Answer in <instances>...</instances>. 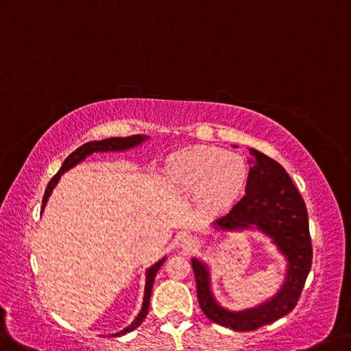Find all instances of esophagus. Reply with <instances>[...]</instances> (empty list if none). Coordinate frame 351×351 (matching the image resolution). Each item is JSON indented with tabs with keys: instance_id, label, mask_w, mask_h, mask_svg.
Instances as JSON below:
<instances>
[{
	"instance_id": "1",
	"label": "esophagus",
	"mask_w": 351,
	"mask_h": 351,
	"mask_svg": "<svg viewBox=\"0 0 351 351\" xmlns=\"http://www.w3.org/2000/svg\"><path fill=\"white\" fill-rule=\"evenodd\" d=\"M181 245H182V248H186V250H192V248H195L198 245V241L192 236H184V237H182Z\"/></svg>"
}]
</instances>
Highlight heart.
Returning a JSON list of instances; mask_svg holds the SVG:
<instances>
[{
    "label": "heart",
    "instance_id": "b5f03b06",
    "mask_svg": "<svg viewBox=\"0 0 351 351\" xmlns=\"http://www.w3.org/2000/svg\"><path fill=\"white\" fill-rule=\"evenodd\" d=\"M169 182L181 193L198 192L204 209L219 210L230 204L247 180V164L242 156L225 153L214 147L182 149L167 167Z\"/></svg>",
    "mask_w": 351,
    "mask_h": 351
}]
</instances>
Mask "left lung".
<instances>
[{
    "label": "left lung",
    "mask_w": 351,
    "mask_h": 351,
    "mask_svg": "<svg viewBox=\"0 0 351 351\" xmlns=\"http://www.w3.org/2000/svg\"><path fill=\"white\" fill-rule=\"evenodd\" d=\"M250 154L254 160H250L253 165L248 173L245 195L232 206L230 213L217 219L214 226L223 231L256 228L269 236L287 261L281 289L275 297L254 308L230 311L220 306L210 291L208 265L192 258L199 308L214 324L234 331L258 330L291 313L302 295L313 264L308 210L291 176L276 160L258 149L250 148Z\"/></svg>",
    "instance_id": "obj_1"
}]
</instances>
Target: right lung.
Segmentation results:
<instances>
[{
    "label": "right lung",
    "mask_w": 351,
    "mask_h": 351,
    "mask_svg": "<svg viewBox=\"0 0 351 351\" xmlns=\"http://www.w3.org/2000/svg\"><path fill=\"white\" fill-rule=\"evenodd\" d=\"M148 138V136H141V134H136V136H130V137H110V138H104V141H93V142H87L84 145L76 148L73 153H71L69 158L64 160L62 167H60L58 173H56L51 181L48 182V186L45 189V195H43L42 199V213H43V208L47 206V202L49 195H51L53 189L58 184L60 176L62 173H65L66 170L73 169L76 164H80L84 160L87 156H90L93 153H106V152H126V149H131L137 145H141L142 142H145ZM165 258H162L160 261H158L154 265L149 267L147 270V281H145V295H143V303H142V309L141 313L137 314V317L134 319V322L130 326H126L125 330H121L119 332H114V335H110V337H119V336H123L126 332H131L132 330H136V328L142 324L143 319H145L147 314H148V308H149V297H152V289H153V282H154V276L158 274V270L160 269V265L164 264Z\"/></svg>",
    "instance_id": "right-lung-1"
}]
</instances>
